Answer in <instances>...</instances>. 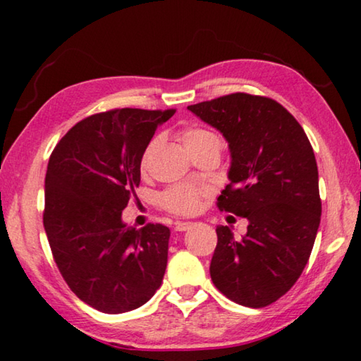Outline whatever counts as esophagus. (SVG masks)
<instances>
[{
    "label": "esophagus",
    "instance_id": "esophagus-1",
    "mask_svg": "<svg viewBox=\"0 0 361 361\" xmlns=\"http://www.w3.org/2000/svg\"><path fill=\"white\" fill-rule=\"evenodd\" d=\"M192 226V223H176L175 224V231H180V232H183V231H188L189 228H191Z\"/></svg>",
    "mask_w": 361,
    "mask_h": 361
}]
</instances>
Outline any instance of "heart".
I'll return each mask as SVG.
<instances>
[{
	"mask_svg": "<svg viewBox=\"0 0 361 361\" xmlns=\"http://www.w3.org/2000/svg\"><path fill=\"white\" fill-rule=\"evenodd\" d=\"M178 137L189 152L205 148L221 149V138H219L218 133L202 126L181 127L178 130ZM146 161H148V151L143 154V166ZM207 194H209V191L202 186L173 185L161 192L159 204L164 210L172 213V215L189 216L200 209V204H202V199Z\"/></svg>",
	"mask_w": 361,
	"mask_h": 361,
	"instance_id": "b5f03b06",
	"label": "heart"
}]
</instances>
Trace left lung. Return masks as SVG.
<instances>
[{"mask_svg":"<svg viewBox=\"0 0 361 361\" xmlns=\"http://www.w3.org/2000/svg\"><path fill=\"white\" fill-rule=\"evenodd\" d=\"M228 140L231 183L216 207L248 219L240 240L218 226L213 285L245 307H266L301 277L319 231L322 200L312 145L279 102L235 92L188 106Z\"/></svg>","mask_w":361,"mask_h":361,"instance_id":"left-lung-1","label":"left lung"}]
</instances>
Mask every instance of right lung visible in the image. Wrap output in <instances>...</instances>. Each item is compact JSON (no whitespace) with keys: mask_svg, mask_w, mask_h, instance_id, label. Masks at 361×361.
I'll return each mask as SVG.
<instances>
[{"mask_svg":"<svg viewBox=\"0 0 361 361\" xmlns=\"http://www.w3.org/2000/svg\"><path fill=\"white\" fill-rule=\"evenodd\" d=\"M175 111L92 114L73 126L49 157L42 223L52 258L70 290L100 312L137 309L162 283L170 229L151 223L137 229L121 215L137 199L146 146Z\"/></svg>","mask_w":361,"mask_h":361,"instance_id":"add662e5","label":"right lung"}]
</instances>
